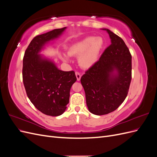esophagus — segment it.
Returning a JSON list of instances; mask_svg holds the SVG:
<instances>
[{"label": "esophagus", "mask_w": 157, "mask_h": 157, "mask_svg": "<svg viewBox=\"0 0 157 157\" xmlns=\"http://www.w3.org/2000/svg\"><path fill=\"white\" fill-rule=\"evenodd\" d=\"M75 75H76V77H77V79L78 81L80 80V78H81V75L78 73V72H75Z\"/></svg>", "instance_id": "obj_1"}]
</instances>
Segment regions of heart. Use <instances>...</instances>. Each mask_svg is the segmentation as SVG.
Instances as JSON below:
<instances>
[{"label":"heart","instance_id":"1","mask_svg":"<svg viewBox=\"0 0 157 157\" xmlns=\"http://www.w3.org/2000/svg\"><path fill=\"white\" fill-rule=\"evenodd\" d=\"M103 46L104 41L102 37L87 36L70 46L68 54L79 56V65L84 69H89L98 61ZM62 59L65 61H69L68 56L66 55H63Z\"/></svg>","mask_w":157,"mask_h":157}]
</instances>
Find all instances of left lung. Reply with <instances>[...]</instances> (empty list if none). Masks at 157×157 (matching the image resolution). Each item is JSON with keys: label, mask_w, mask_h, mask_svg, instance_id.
I'll return each instance as SVG.
<instances>
[{"label": "left lung", "mask_w": 157, "mask_h": 157, "mask_svg": "<svg viewBox=\"0 0 157 157\" xmlns=\"http://www.w3.org/2000/svg\"><path fill=\"white\" fill-rule=\"evenodd\" d=\"M105 30L111 44L80 79L88 110L96 115L110 113L124 101L132 79V56L121 37Z\"/></svg>", "instance_id": "obj_1"}]
</instances>
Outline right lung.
I'll list each match as a JSON object with an SVG mask.
<instances>
[{
    "mask_svg": "<svg viewBox=\"0 0 157 157\" xmlns=\"http://www.w3.org/2000/svg\"><path fill=\"white\" fill-rule=\"evenodd\" d=\"M66 28L36 36L23 59V82L28 98L38 110L52 117L62 115L67 109L70 90L77 78L73 71L59 70L53 61L39 52L45 44L62 35Z\"/></svg>",
    "mask_w": 157,
    "mask_h": 157,
    "instance_id": "right-lung-1",
    "label": "right lung"
}]
</instances>
